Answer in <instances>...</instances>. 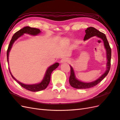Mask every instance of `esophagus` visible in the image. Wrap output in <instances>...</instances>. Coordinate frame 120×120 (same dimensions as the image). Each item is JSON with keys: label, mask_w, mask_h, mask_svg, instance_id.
I'll use <instances>...</instances> for the list:
<instances>
[{"label": "esophagus", "mask_w": 120, "mask_h": 120, "mask_svg": "<svg viewBox=\"0 0 120 120\" xmlns=\"http://www.w3.org/2000/svg\"><path fill=\"white\" fill-rule=\"evenodd\" d=\"M68 62V59H67V58H63L60 61V63H65V62Z\"/></svg>", "instance_id": "1"}]
</instances>
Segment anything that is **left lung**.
<instances>
[{"instance_id": "8db88e82", "label": "left lung", "mask_w": 120, "mask_h": 120, "mask_svg": "<svg viewBox=\"0 0 120 120\" xmlns=\"http://www.w3.org/2000/svg\"><path fill=\"white\" fill-rule=\"evenodd\" d=\"M85 32L86 34L84 38V41H87V40L93 36H96L97 38H100L102 40L104 48H105L106 50L107 60L106 70L103 74L101 75L96 80L91 82H87L79 81L76 78L74 69H73V67L71 65H70V75L69 76V82L71 87L76 89H88L94 87L95 86H96L107 75L110 68V60H111L112 51L109 43L107 40L106 35L104 33L100 32L99 31L97 30L96 29L92 27H90L89 28H87V29L85 30Z\"/></svg>"}]
</instances>
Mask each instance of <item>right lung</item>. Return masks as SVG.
<instances>
[{"instance_id":"right-lung-1","label":"right lung","mask_w":120,"mask_h":120,"mask_svg":"<svg viewBox=\"0 0 120 120\" xmlns=\"http://www.w3.org/2000/svg\"><path fill=\"white\" fill-rule=\"evenodd\" d=\"M40 33H41V31L39 29L35 28H31V27H30L29 26H26V27H24V28H23L22 29H20V30L18 31L15 33L14 34V35L13 36V37H12L10 41V44H9L8 47V49L7 60H8V63L9 53H10V51L12 48V46H13L14 43L15 42V41H17L18 38H20L21 36H22L23 35H24V34H29L31 35L36 36V35H38ZM59 65V63H55V64H53V65L49 66L47 68V70H46L44 77L41 82L37 84H30V85L23 84L22 82L18 81L17 79H15L14 78V76L12 75L11 73V71H10V69L9 67H8V69H9V70H10V72L12 76V78H13L15 81H17L22 87L26 89L27 90L32 91V92H38V91L45 90V89L48 87L49 82H50L51 75L52 71H53V70H55V69H56Z\"/></svg>"}]
</instances>
